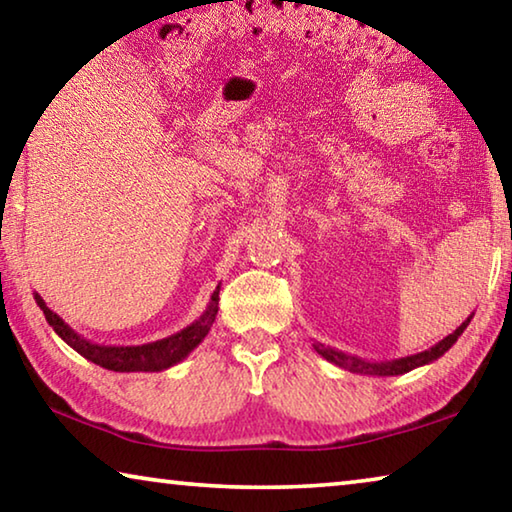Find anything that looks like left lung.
<instances>
[{"instance_id": "1", "label": "left lung", "mask_w": 512, "mask_h": 512, "mask_svg": "<svg viewBox=\"0 0 512 512\" xmlns=\"http://www.w3.org/2000/svg\"><path fill=\"white\" fill-rule=\"evenodd\" d=\"M470 320H472V316L467 318V320H463V325L456 327V332L445 336V339L438 341L436 345H433V348L424 350V352H418V354H411V357L393 359V361L370 363V361H363L359 357H352V354H345L341 350L329 348V345H323V343H314V350L320 354V357L327 359L329 363H336V366H339V368H345V370H350V372H359V375H377V377L404 375V372L415 370V368H420V366H427V363L443 357V354L458 341V336L465 332V327L470 325Z\"/></svg>"}]
</instances>
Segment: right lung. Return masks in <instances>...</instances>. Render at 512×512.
Returning a JSON list of instances; mask_svg holds the SVG:
<instances>
[{
    "mask_svg": "<svg viewBox=\"0 0 512 512\" xmlns=\"http://www.w3.org/2000/svg\"><path fill=\"white\" fill-rule=\"evenodd\" d=\"M219 291L221 287H216V291L210 298V305H207L203 316L194 320L192 325H187L185 329H180V332L167 336V339L144 343V345L92 343L88 339H83L79 332H74V329L69 327L58 314H54L38 293L33 298H36L38 307L42 309V314H45L47 323L54 327V332L69 345V348L79 352L81 357L97 363L101 368L115 370V372H160L183 361L187 354L194 348H198V343L205 339L216 318V311H219Z\"/></svg>",
    "mask_w": 512,
    "mask_h": 512,
    "instance_id": "1",
    "label": "right lung"
}]
</instances>
